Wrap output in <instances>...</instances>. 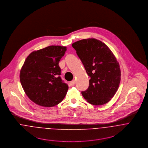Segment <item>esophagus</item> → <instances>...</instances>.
Wrapping results in <instances>:
<instances>
[{"instance_id": "esophagus-1", "label": "esophagus", "mask_w": 148, "mask_h": 148, "mask_svg": "<svg viewBox=\"0 0 148 148\" xmlns=\"http://www.w3.org/2000/svg\"><path fill=\"white\" fill-rule=\"evenodd\" d=\"M70 84L71 86H74L75 84V80H73L70 82Z\"/></svg>"}]
</instances>
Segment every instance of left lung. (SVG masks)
<instances>
[{
    "instance_id": "8db88e82",
    "label": "left lung",
    "mask_w": 148,
    "mask_h": 148,
    "mask_svg": "<svg viewBox=\"0 0 148 148\" xmlns=\"http://www.w3.org/2000/svg\"><path fill=\"white\" fill-rule=\"evenodd\" d=\"M90 78L82 94L89 103L104 104L115 95L120 82L119 64L109 48L95 38L83 39L72 44Z\"/></svg>"
}]
</instances>
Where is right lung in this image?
Instances as JSON below:
<instances>
[{"mask_svg": "<svg viewBox=\"0 0 148 148\" xmlns=\"http://www.w3.org/2000/svg\"><path fill=\"white\" fill-rule=\"evenodd\" d=\"M66 51L65 47L49 46L34 51L26 58L20 81L26 95L34 103L50 107L65 97L69 86L60 76L58 64Z\"/></svg>", "mask_w": 148, "mask_h": 148, "instance_id": "add662e5", "label": "right lung"}]
</instances>
